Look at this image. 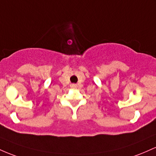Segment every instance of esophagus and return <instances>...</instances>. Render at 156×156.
Returning a JSON list of instances; mask_svg holds the SVG:
<instances>
[{
  "label": "esophagus",
  "instance_id": "34e87169",
  "mask_svg": "<svg viewBox=\"0 0 156 156\" xmlns=\"http://www.w3.org/2000/svg\"><path fill=\"white\" fill-rule=\"evenodd\" d=\"M76 85H74V84H72V85H71V87H72V88H74V87H76Z\"/></svg>",
  "mask_w": 156,
  "mask_h": 156
}]
</instances>
